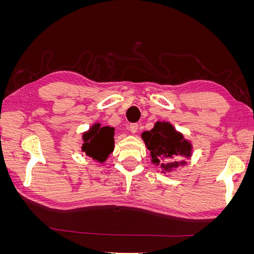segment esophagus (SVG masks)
Segmentation results:
<instances>
[{"mask_svg": "<svg viewBox=\"0 0 254 254\" xmlns=\"http://www.w3.org/2000/svg\"><path fill=\"white\" fill-rule=\"evenodd\" d=\"M130 131H131L132 133H136L137 132V129H139V125L135 124V123H133V124H130Z\"/></svg>", "mask_w": 254, "mask_h": 254, "instance_id": "obj_1", "label": "esophagus"}]
</instances>
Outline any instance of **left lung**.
<instances>
[{
    "instance_id": "left-lung-1",
    "label": "left lung",
    "mask_w": 254,
    "mask_h": 254,
    "mask_svg": "<svg viewBox=\"0 0 254 254\" xmlns=\"http://www.w3.org/2000/svg\"><path fill=\"white\" fill-rule=\"evenodd\" d=\"M141 136L149 150L151 163L159 166L162 174L172 173L179 166L187 165L188 162L184 159H190L193 155V144L170 122H156L153 128L144 131ZM178 157L184 159L177 160Z\"/></svg>"
}]
</instances>
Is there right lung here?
<instances>
[{"mask_svg":"<svg viewBox=\"0 0 254 254\" xmlns=\"http://www.w3.org/2000/svg\"><path fill=\"white\" fill-rule=\"evenodd\" d=\"M114 128L94 123L82 133L81 150L98 163H104L114 149Z\"/></svg>","mask_w":254,"mask_h":254,"instance_id":"add662e5","label":"right lung"}]
</instances>
